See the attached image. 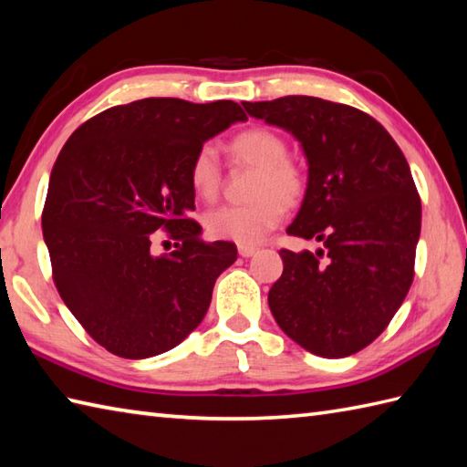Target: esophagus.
Returning a JSON list of instances; mask_svg holds the SVG:
<instances>
[{"instance_id": "1", "label": "esophagus", "mask_w": 467, "mask_h": 467, "mask_svg": "<svg viewBox=\"0 0 467 467\" xmlns=\"http://www.w3.org/2000/svg\"><path fill=\"white\" fill-rule=\"evenodd\" d=\"M254 253H257V246H251V244H239V254H241V257L249 259V257H253Z\"/></svg>"}]
</instances>
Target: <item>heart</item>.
Here are the masks:
<instances>
[{"mask_svg":"<svg viewBox=\"0 0 467 467\" xmlns=\"http://www.w3.org/2000/svg\"><path fill=\"white\" fill-rule=\"evenodd\" d=\"M231 153L239 163L257 168L251 196L253 202L224 204L208 210L202 223L213 239L254 244L275 228L285 204L294 206L304 196V173L289 158L287 141L271 130L254 127L231 140ZM190 186L200 200H214L221 192L223 170L214 145L204 143L190 161Z\"/></svg>","mask_w":467,"mask_h":467,"instance_id":"b5f03b06","label":"heart"}]
</instances>
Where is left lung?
<instances>
[{
    "mask_svg": "<svg viewBox=\"0 0 467 467\" xmlns=\"http://www.w3.org/2000/svg\"><path fill=\"white\" fill-rule=\"evenodd\" d=\"M243 105L299 141L307 186L287 234L322 243L316 253L279 251L271 314L307 352L356 354L385 332L413 283L421 200L405 155L348 105L304 95Z\"/></svg>",
    "mask_w": 467,
    "mask_h": 467,
    "instance_id": "1",
    "label": "left lung"
}]
</instances>
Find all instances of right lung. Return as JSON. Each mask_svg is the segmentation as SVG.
I'll use <instances>...</instances> for the list:
<instances>
[{
  "label": "right lung",
  "mask_w": 467,
  "mask_h": 467,
  "mask_svg": "<svg viewBox=\"0 0 467 467\" xmlns=\"http://www.w3.org/2000/svg\"><path fill=\"white\" fill-rule=\"evenodd\" d=\"M246 115L233 100L151 97L88 119L54 163L44 243L64 304L88 336L121 358L171 350L202 322L236 246L202 241L190 221V161ZM163 227L177 251L153 255Z\"/></svg>",
  "instance_id": "obj_1"
}]
</instances>
